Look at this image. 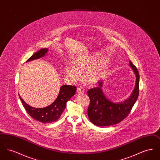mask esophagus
Returning <instances> with one entry per match:
<instances>
[{
    "label": "esophagus",
    "instance_id": "1",
    "mask_svg": "<svg viewBox=\"0 0 160 160\" xmlns=\"http://www.w3.org/2000/svg\"><path fill=\"white\" fill-rule=\"evenodd\" d=\"M77 92L78 93H83L84 92V89L83 88H82V87L78 88L77 89Z\"/></svg>",
    "mask_w": 160,
    "mask_h": 160
}]
</instances>
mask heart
Wrapping results in <instances>:
<instances>
[{"instance_id":"b5f03b06","label":"heart","mask_w":160,"mask_h":160,"mask_svg":"<svg viewBox=\"0 0 160 160\" xmlns=\"http://www.w3.org/2000/svg\"><path fill=\"white\" fill-rule=\"evenodd\" d=\"M99 58V54L94 53L77 59L72 66L67 67V76L71 80L78 81L81 78V74L84 72L83 79L86 82L94 83L98 82L104 74L108 65L106 59L98 62Z\"/></svg>"}]
</instances>
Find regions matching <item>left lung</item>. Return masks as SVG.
I'll list each match as a JSON object with an SVG mask.
<instances>
[{
  "label": "left lung",
  "instance_id": "obj_1",
  "mask_svg": "<svg viewBox=\"0 0 160 160\" xmlns=\"http://www.w3.org/2000/svg\"><path fill=\"white\" fill-rule=\"evenodd\" d=\"M129 66L134 71L136 82L134 91L127 100L115 103L107 98L102 90L103 82H98V86L90 89L88 95L90 98L88 114L89 120L99 127L110 126L122 121L129 114L136 102L139 94V74L137 69L131 61Z\"/></svg>",
  "mask_w": 160,
  "mask_h": 160
}]
</instances>
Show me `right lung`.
Masks as SVG:
<instances>
[{
    "instance_id": "right-lung-1",
    "label": "right lung",
    "mask_w": 160,
    "mask_h": 160,
    "mask_svg": "<svg viewBox=\"0 0 160 160\" xmlns=\"http://www.w3.org/2000/svg\"><path fill=\"white\" fill-rule=\"evenodd\" d=\"M47 52L48 48H41L33 54L26 62L41 58L45 56ZM76 90V87L74 86L63 85L61 86L56 99L52 104L44 108L30 106L23 101L19 94L18 96L27 113L33 119L42 123H52L56 121L61 117L66 107L67 102L74 95Z\"/></svg>"
}]
</instances>
